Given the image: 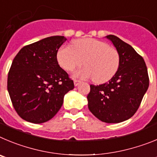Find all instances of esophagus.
Listing matches in <instances>:
<instances>
[{
    "instance_id": "obj_1",
    "label": "esophagus",
    "mask_w": 157,
    "mask_h": 157,
    "mask_svg": "<svg viewBox=\"0 0 157 157\" xmlns=\"http://www.w3.org/2000/svg\"><path fill=\"white\" fill-rule=\"evenodd\" d=\"M73 82H74V85L77 86V85H79V84H80V80H73Z\"/></svg>"
}]
</instances>
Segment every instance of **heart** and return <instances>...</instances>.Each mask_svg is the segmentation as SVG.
I'll use <instances>...</instances> for the list:
<instances>
[{
    "label": "heart",
    "instance_id": "b5f03b06",
    "mask_svg": "<svg viewBox=\"0 0 157 157\" xmlns=\"http://www.w3.org/2000/svg\"><path fill=\"white\" fill-rule=\"evenodd\" d=\"M59 65L66 71H73L81 65L86 66L76 70L73 77L81 79L94 78L102 84L114 77L119 69L121 59L116 48L105 42L92 38L73 42V47L64 45L57 52Z\"/></svg>",
    "mask_w": 157,
    "mask_h": 157
}]
</instances>
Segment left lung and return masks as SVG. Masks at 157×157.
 I'll list each match as a JSON object with an SVG mask.
<instances>
[{"label":"left lung","mask_w":157,"mask_h":157,"mask_svg":"<svg viewBox=\"0 0 157 157\" xmlns=\"http://www.w3.org/2000/svg\"><path fill=\"white\" fill-rule=\"evenodd\" d=\"M105 37L119 52L121 63L114 77L107 83L90 85L88 109L102 122L121 123L136 113L149 84L143 58L131 45L114 35Z\"/></svg>","instance_id":"left-lung-1"}]
</instances>
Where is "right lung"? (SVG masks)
<instances>
[{
	"label": "right lung",
	"mask_w": 157,
	"mask_h": 157,
	"mask_svg": "<svg viewBox=\"0 0 157 157\" xmlns=\"http://www.w3.org/2000/svg\"><path fill=\"white\" fill-rule=\"evenodd\" d=\"M67 40L52 36L22 48L8 72V91L22 119L41 124L59 112L66 93L74 88L57 61L59 48Z\"/></svg>",
	"instance_id": "1"
}]
</instances>
